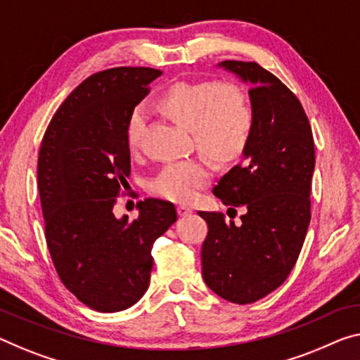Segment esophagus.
Listing matches in <instances>:
<instances>
[{"mask_svg":"<svg viewBox=\"0 0 360 360\" xmlns=\"http://www.w3.org/2000/svg\"><path fill=\"white\" fill-rule=\"evenodd\" d=\"M176 211H179L180 217H185V215H190L193 212V207L188 206V204H179Z\"/></svg>","mask_w":360,"mask_h":360,"instance_id":"obj_1","label":"esophagus"}]
</instances>
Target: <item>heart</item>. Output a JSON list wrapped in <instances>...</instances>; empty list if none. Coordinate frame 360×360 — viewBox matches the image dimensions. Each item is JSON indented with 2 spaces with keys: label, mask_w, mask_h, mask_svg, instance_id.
<instances>
[{
  "label": "heart",
  "mask_w": 360,
  "mask_h": 360,
  "mask_svg": "<svg viewBox=\"0 0 360 360\" xmlns=\"http://www.w3.org/2000/svg\"><path fill=\"white\" fill-rule=\"evenodd\" d=\"M161 108L176 124L191 130L196 146L219 162H233L250 146L256 115L250 96L231 82H180L159 98ZM146 124V108L130 110L125 141L136 151ZM212 169L204 159H185L165 164L149 184L154 195L188 202L211 180Z\"/></svg>",
  "instance_id": "heart-1"
}]
</instances>
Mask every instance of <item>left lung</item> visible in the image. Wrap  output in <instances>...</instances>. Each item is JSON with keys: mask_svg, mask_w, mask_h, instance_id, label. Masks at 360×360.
Here are the masks:
<instances>
[{"mask_svg": "<svg viewBox=\"0 0 360 360\" xmlns=\"http://www.w3.org/2000/svg\"><path fill=\"white\" fill-rule=\"evenodd\" d=\"M219 68L250 84L256 125L245 162L212 190L225 206L245 207L241 224L198 212L209 226L202 278L224 300L250 304L278 288L301 252L311 222L314 136L300 99L274 74L243 60H222Z\"/></svg>", "mask_w": 360, "mask_h": 360, "instance_id": "left-lung-1", "label": "left lung"}]
</instances>
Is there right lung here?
<instances>
[{"label": "right lung", "mask_w": 360, "mask_h": 360, "mask_svg": "<svg viewBox=\"0 0 360 360\" xmlns=\"http://www.w3.org/2000/svg\"><path fill=\"white\" fill-rule=\"evenodd\" d=\"M162 72L114 68L75 88L43 136L38 190L45 236L65 288L98 312H119L145 295L154 241L176 220L175 206L148 198L138 217L112 212L130 175L125 125Z\"/></svg>", "instance_id": "obj_1"}]
</instances>
